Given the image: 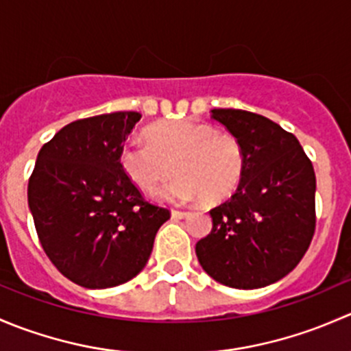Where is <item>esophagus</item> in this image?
Wrapping results in <instances>:
<instances>
[{
	"label": "esophagus",
	"instance_id": "1",
	"mask_svg": "<svg viewBox=\"0 0 351 351\" xmlns=\"http://www.w3.org/2000/svg\"><path fill=\"white\" fill-rule=\"evenodd\" d=\"M186 215H189V212H185V210H171L173 219H183V217H186Z\"/></svg>",
	"mask_w": 351,
	"mask_h": 351
}]
</instances>
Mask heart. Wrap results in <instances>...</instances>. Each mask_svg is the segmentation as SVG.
<instances>
[{
  "label": "heart",
  "mask_w": 351,
  "mask_h": 351,
  "mask_svg": "<svg viewBox=\"0 0 351 351\" xmlns=\"http://www.w3.org/2000/svg\"><path fill=\"white\" fill-rule=\"evenodd\" d=\"M146 141L130 139L119 151L127 178L146 192H154L175 171L159 197L169 202L219 204L236 192L244 173V153L231 134L215 132L208 123L189 119L156 122ZM173 168H171V165Z\"/></svg>",
  "instance_id": "heart-1"
}]
</instances>
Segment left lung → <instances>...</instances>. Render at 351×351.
<instances>
[{
    "mask_svg": "<svg viewBox=\"0 0 351 351\" xmlns=\"http://www.w3.org/2000/svg\"><path fill=\"white\" fill-rule=\"evenodd\" d=\"M212 119L239 141L238 190L212 208V231L197 243L202 268L222 285L261 289L293 270L316 228V175L299 141L258 113L214 108Z\"/></svg>",
    "mask_w": 351,
    "mask_h": 351,
    "instance_id": "8db88e82",
    "label": "left lung"
}]
</instances>
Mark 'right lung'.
I'll return each instance as SVG.
<instances>
[{
    "mask_svg": "<svg viewBox=\"0 0 351 351\" xmlns=\"http://www.w3.org/2000/svg\"><path fill=\"white\" fill-rule=\"evenodd\" d=\"M139 112H112L62 127L38 151L28 208L49 260L86 289L122 285L146 267L169 210L146 202L119 151Z\"/></svg>",
    "mask_w": 351,
    "mask_h": 351,
    "instance_id": "right-lung-1",
    "label": "right lung"
}]
</instances>
